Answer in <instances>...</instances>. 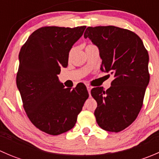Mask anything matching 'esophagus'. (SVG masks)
I'll return each mask as SVG.
<instances>
[{
  "instance_id": "obj_1",
  "label": "esophagus",
  "mask_w": 159,
  "mask_h": 159,
  "mask_svg": "<svg viewBox=\"0 0 159 159\" xmlns=\"http://www.w3.org/2000/svg\"><path fill=\"white\" fill-rule=\"evenodd\" d=\"M87 89H88V91H89V93L90 96H91V94H90V92H91V86H89V85H87Z\"/></svg>"
}]
</instances>
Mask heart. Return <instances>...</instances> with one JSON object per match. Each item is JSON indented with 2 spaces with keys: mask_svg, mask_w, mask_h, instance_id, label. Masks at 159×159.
<instances>
[{
  "mask_svg": "<svg viewBox=\"0 0 159 159\" xmlns=\"http://www.w3.org/2000/svg\"><path fill=\"white\" fill-rule=\"evenodd\" d=\"M93 46H94V45H92V44H89V45H88L87 47H86V48H91V47H93Z\"/></svg>",
  "mask_w": 159,
  "mask_h": 159,
  "instance_id": "obj_1",
  "label": "heart"
}]
</instances>
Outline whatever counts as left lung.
I'll list each match as a JSON object with an SVG mask.
<instances>
[{
  "mask_svg": "<svg viewBox=\"0 0 159 159\" xmlns=\"http://www.w3.org/2000/svg\"><path fill=\"white\" fill-rule=\"evenodd\" d=\"M84 37L98 48L101 70L115 78L106 91L91 89L98 104L96 121L105 131H121L136 119L142 107L150 78L148 51L136 34L118 27H89Z\"/></svg>",
  "mask_w": 159,
  "mask_h": 159,
  "instance_id": "obj_1",
  "label": "left lung"
}]
</instances>
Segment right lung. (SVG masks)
<instances>
[{
	"mask_svg": "<svg viewBox=\"0 0 159 159\" xmlns=\"http://www.w3.org/2000/svg\"><path fill=\"white\" fill-rule=\"evenodd\" d=\"M85 28L43 27L30 35L19 53L16 82L24 108L34 125L49 134L71 129L89 96L83 84L65 89L57 77Z\"/></svg>",
	"mask_w": 159,
	"mask_h": 159,
	"instance_id": "add662e5",
	"label": "right lung"
}]
</instances>
